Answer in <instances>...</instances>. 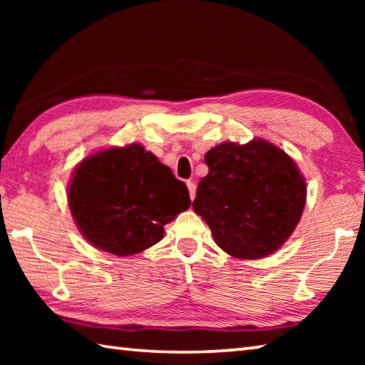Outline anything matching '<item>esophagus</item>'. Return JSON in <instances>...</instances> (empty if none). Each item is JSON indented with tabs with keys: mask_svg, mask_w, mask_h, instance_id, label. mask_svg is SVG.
<instances>
[{
	"mask_svg": "<svg viewBox=\"0 0 365 365\" xmlns=\"http://www.w3.org/2000/svg\"><path fill=\"white\" fill-rule=\"evenodd\" d=\"M187 187H188V191H190L191 201H193L195 196H196V183H195L193 180H188V182H187Z\"/></svg>",
	"mask_w": 365,
	"mask_h": 365,
	"instance_id": "34e87169",
	"label": "esophagus"
}]
</instances>
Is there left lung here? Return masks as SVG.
Segmentation results:
<instances>
[{"mask_svg":"<svg viewBox=\"0 0 365 365\" xmlns=\"http://www.w3.org/2000/svg\"><path fill=\"white\" fill-rule=\"evenodd\" d=\"M209 172L193 209L219 248L240 259H261L287 242L306 205V182L294 160L265 140L217 145L205 156Z\"/></svg>","mask_w":365,"mask_h":365,"instance_id":"left-lung-1","label":"left lung"}]
</instances>
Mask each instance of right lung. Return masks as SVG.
<instances>
[{
	"mask_svg": "<svg viewBox=\"0 0 365 365\" xmlns=\"http://www.w3.org/2000/svg\"><path fill=\"white\" fill-rule=\"evenodd\" d=\"M67 197L80 233L115 256L137 255L160 242L164 225L191 205L187 185L138 143L82 160Z\"/></svg>",
	"mask_w": 365,
	"mask_h": 365,
	"instance_id": "1",
	"label": "right lung"
}]
</instances>
